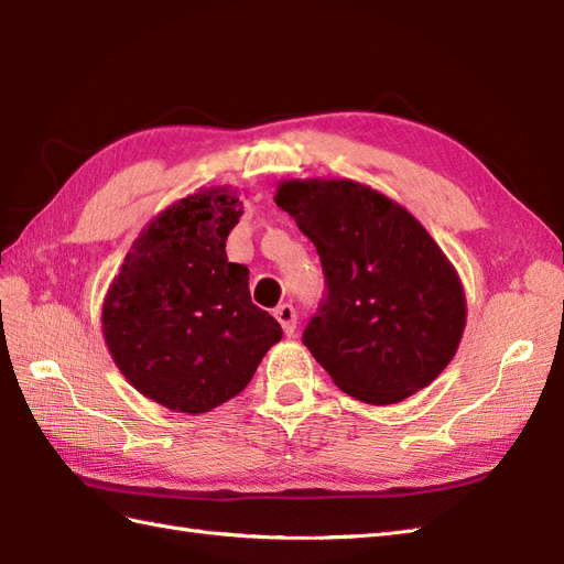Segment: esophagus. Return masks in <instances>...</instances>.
I'll use <instances>...</instances> for the list:
<instances>
[{"label": "esophagus", "mask_w": 564, "mask_h": 564, "mask_svg": "<svg viewBox=\"0 0 564 564\" xmlns=\"http://www.w3.org/2000/svg\"><path fill=\"white\" fill-rule=\"evenodd\" d=\"M273 316H276V319H279V324H281V328H283V334H285V336H295V328H297V314H295V310H293L291 305H281V307H276V312H273Z\"/></svg>", "instance_id": "obj_1"}]
</instances>
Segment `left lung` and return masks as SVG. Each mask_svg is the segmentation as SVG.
<instances>
[{
  "label": "left lung",
  "instance_id": "obj_1",
  "mask_svg": "<svg viewBox=\"0 0 564 564\" xmlns=\"http://www.w3.org/2000/svg\"><path fill=\"white\" fill-rule=\"evenodd\" d=\"M273 202L319 252L328 293L302 343L340 391L395 405L436 381L465 334L467 297L429 230L352 178H288Z\"/></svg>",
  "mask_w": 564,
  "mask_h": 564
}]
</instances>
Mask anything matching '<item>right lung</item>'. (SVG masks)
<instances>
[{"mask_svg": "<svg viewBox=\"0 0 564 564\" xmlns=\"http://www.w3.org/2000/svg\"><path fill=\"white\" fill-rule=\"evenodd\" d=\"M242 216L238 187L171 202L133 240L102 302L113 365L171 412L202 414L236 398L283 336L250 300V269L228 262Z\"/></svg>", "mask_w": 564, "mask_h": 564, "instance_id": "obj_1", "label": "right lung"}]
</instances>
